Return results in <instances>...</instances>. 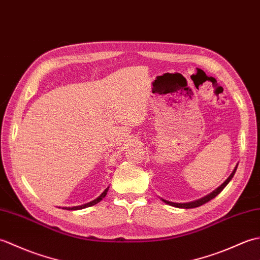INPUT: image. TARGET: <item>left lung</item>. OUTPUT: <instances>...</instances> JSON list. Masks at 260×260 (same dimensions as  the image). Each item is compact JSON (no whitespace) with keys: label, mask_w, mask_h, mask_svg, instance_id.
I'll return each mask as SVG.
<instances>
[{"label":"left lung","mask_w":260,"mask_h":260,"mask_svg":"<svg viewBox=\"0 0 260 260\" xmlns=\"http://www.w3.org/2000/svg\"><path fill=\"white\" fill-rule=\"evenodd\" d=\"M237 167H238V164L236 165V168L234 169V171H233V173H231L229 176H228V179L225 180L223 183L221 184V185H219L217 189L215 190H213L211 193H209V194H207L206 197H203V198H201V199H198V200H194V201H191V202H184V203H178V202H171V201H168V200H164V199H162L161 198V200L164 202V203H167V204H170V206H172V207H175V208H181V209H192V208H197V207H200V206H202V204H204V203H207V202H209L210 200H212L213 198H215L217 197L220 192H221L224 187H225V185H227L229 182L231 181V179L234 178V175H235V173H236V171H237Z\"/></svg>","instance_id":"left-lung-1"}]
</instances>
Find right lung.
Returning <instances> with one entry per match:
<instances>
[{"label": "right lung", "instance_id": "obj_1", "mask_svg": "<svg viewBox=\"0 0 260 260\" xmlns=\"http://www.w3.org/2000/svg\"><path fill=\"white\" fill-rule=\"evenodd\" d=\"M108 189H109V186L108 187H106V189H105V191L102 193L101 196H99L98 198H96L95 200H92V201H90V202H88V203H85V204H81V206H77V207H64V208H62V209H66V210H80V209H85V208H88V207H91V206H95V204H97L98 202H101L103 199L106 197V194H107V192H108Z\"/></svg>", "mask_w": 260, "mask_h": 260}]
</instances>
